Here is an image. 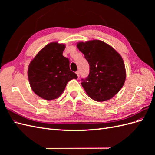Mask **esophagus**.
I'll return each mask as SVG.
<instances>
[{
    "label": "esophagus",
    "mask_w": 155,
    "mask_h": 155,
    "mask_svg": "<svg viewBox=\"0 0 155 155\" xmlns=\"http://www.w3.org/2000/svg\"><path fill=\"white\" fill-rule=\"evenodd\" d=\"M76 74H77V76H78V78L79 77V74H80V72H79V70H78V71H76Z\"/></svg>",
    "instance_id": "esophagus-1"
}]
</instances>
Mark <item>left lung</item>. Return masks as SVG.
<instances>
[{
	"instance_id": "1",
	"label": "left lung",
	"mask_w": 155,
	"mask_h": 155,
	"mask_svg": "<svg viewBox=\"0 0 155 155\" xmlns=\"http://www.w3.org/2000/svg\"><path fill=\"white\" fill-rule=\"evenodd\" d=\"M77 46L90 66L88 76L81 79L85 92L97 101L111 99L125 81L126 71L121 56L112 46L100 40L79 42Z\"/></svg>"
}]
</instances>
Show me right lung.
Returning <instances> with one entry per match:
<instances>
[{"label":"right lung","mask_w":155,"mask_h":155,"mask_svg":"<svg viewBox=\"0 0 155 155\" xmlns=\"http://www.w3.org/2000/svg\"><path fill=\"white\" fill-rule=\"evenodd\" d=\"M64 44L52 42L46 45L30 62L28 77L37 96L46 100L58 98L67 83L78 76L70 69L69 59L63 55Z\"/></svg>","instance_id":"obj_1"}]
</instances>
